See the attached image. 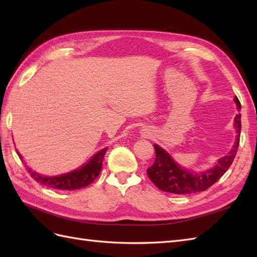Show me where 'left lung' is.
Returning a JSON list of instances; mask_svg holds the SVG:
<instances>
[{"label": "left lung", "mask_w": 257, "mask_h": 257, "mask_svg": "<svg viewBox=\"0 0 257 257\" xmlns=\"http://www.w3.org/2000/svg\"><path fill=\"white\" fill-rule=\"evenodd\" d=\"M235 102L237 109H241V102L237 97H235ZM235 129L238 135L241 134V113L236 114L235 117ZM238 145L239 138L237 136L235 145L230 154L221 158L217 161V165L211 170L199 174H193L179 167L165 150L155 145L156 159L154 165L147 169V174L156 187L165 192L176 194L203 192L212 187L217 180H220L223 174L228 170L236 156Z\"/></svg>", "instance_id": "obj_1"}]
</instances>
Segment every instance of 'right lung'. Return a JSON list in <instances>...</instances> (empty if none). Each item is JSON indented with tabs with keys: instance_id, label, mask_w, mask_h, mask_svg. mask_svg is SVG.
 Segmentation results:
<instances>
[{
	"instance_id": "1",
	"label": "right lung",
	"mask_w": 257,
	"mask_h": 257,
	"mask_svg": "<svg viewBox=\"0 0 257 257\" xmlns=\"http://www.w3.org/2000/svg\"><path fill=\"white\" fill-rule=\"evenodd\" d=\"M107 149L100 150L91 158L89 162L81 167L78 170L69 172L67 174L58 177H43L34 171H32L30 168H27V171L31 173V177L36 182L44 184L48 188L57 189V190H76L81 189L91 182L95 181V179L99 176L102 168V160ZM19 154V152H18ZM22 159V156L19 155Z\"/></svg>"
}]
</instances>
